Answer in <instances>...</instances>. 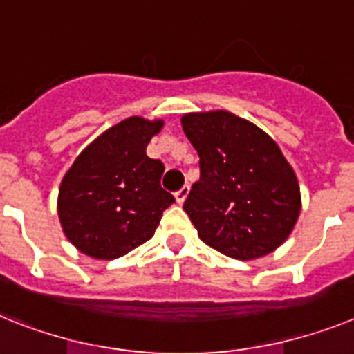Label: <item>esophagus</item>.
<instances>
[{"mask_svg":"<svg viewBox=\"0 0 354 354\" xmlns=\"http://www.w3.org/2000/svg\"><path fill=\"white\" fill-rule=\"evenodd\" d=\"M187 196H189V187H182V189H180V191L174 194V198H176V203L183 205V201L187 200Z\"/></svg>","mask_w":354,"mask_h":354,"instance_id":"esophagus-1","label":"esophagus"}]
</instances>
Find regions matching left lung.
I'll return each mask as SVG.
<instances>
[{
	"label": "left lung",
	"mask_w": 354,
	"mask_h": 354,
	"mask_svg": "<svg viewBox=\"0 0 354 354\" xmlns=\"http://www.w3.org/2000/svg\"><path fill=\"white\" fill-rule=\"evenodd\" d=\"M200 156V182L183 210L214 250L250 261L283 245L301 212L292 165L263 129L228 111L182 117Z\"/></svg>",
	"instance_id": "8db88e82"
}]
</instances>
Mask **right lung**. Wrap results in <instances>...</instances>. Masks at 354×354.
<instances>
[{"instance_id":"right-lung-1","label":"right lung","mask_w":354,"mask_h":354,"mask_svg":"<svg viewBox=\"0 0 354 354\" xmlns=\"http://www.w3.org/2000/svg\"><path fill=\"white\" fill-rule=\"evenodd\" d=\"M162 120L129 117L97 136L61 182L62 232L82 254L117 259L149 241L174 196L163 191V163L145 147Z\"/></svg>"}]
</instances>
